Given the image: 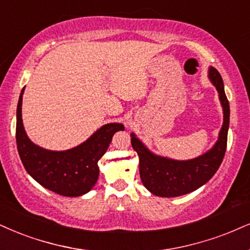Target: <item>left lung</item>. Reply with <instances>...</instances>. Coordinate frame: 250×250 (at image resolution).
Listing matches in <instances>:
<instances>
[{
	"mask_svg": "<svg viewBox=\"0 0 250 250\" xmlns=\"http://www.w3.org/2000/svg\"><path fill=\"white\" fill-rule=\"evenodd\" d=\"M208 78L219 92V100L224 111L223 127L217 143L210 150L198 158L178 161L155 155L135 137L134 133L131 134L132 147L139 155L141 182L153 195L178 197L192 192L210 181L223 162L229 126V103L225 94L224 82L219 72L210 67Z\"/></svg>",
	"mask_w": 250,
	"mask_h": 250,
	"instance_id": "left-lung-1",
	"label": "left lung"
}]
</instances>
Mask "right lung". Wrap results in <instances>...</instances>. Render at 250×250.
I'll return each mask as SVG.
<instances>
[{
  "label": "right lung",
  "instance_id": "add662e5",
  "mask_svg": "<svg viewBox=\"0 0 250 250\" xmlns=\"http://www.w3.org/2000/svg\"><path fill=\"white\" fill-rule=\"evenodd\" d=\"M24 88L17 105L16 143L20 158L30 176L40 186L61 196L78 197L89 192L96 184L100 168L98 160L104 155L113 134L124 131V125L110 123L72 149L48 150L35 145L24 130L21 119V101Z\"/></svg>",
  "mask_w": 250,
  "mask_h": 250
}]
</instances>
